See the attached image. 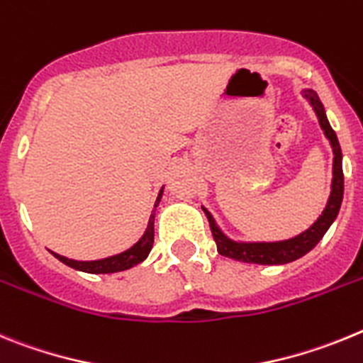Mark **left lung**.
<instances>
[{
  "label": "left lung",
  "instance_id": "1",
  "mask_svg": "<svg viewBox=\"0 0 363 363\" xmlns=\"http://www.w3.org/2000/svg\"><path fill=\"white\" fill-rule=\"evenodd\" d=\"M311 104H313L314 111L318 115V121H320L321 129L325 137L330 140V146H333L334 153V164H333V190H330L329 203H327L325 210L320 216V219L314 223L308 230H305L303 234L296 235L292 239H286V241L279 242H235L230 241L223 232L216 226L212 216L204 210L208 217V223H210V230H212L213 241L217 242V252L220 256L230 257V259L245 261V263H257V264H285L291 263V261L299 259L303 257L307 252L313 250L316 247L320 239L325 235V232L329 230V226L333 225V220L336 219L340 212V206H342L343 199V169H342V150H340V143L336 138L334 129L330 128L329 121H327L325 111H323V106H321L320 99L314 91H307L305 93Z\"/></svg>",
  "mask_w": 363,
  "mask_h": 363
}]
</instances>
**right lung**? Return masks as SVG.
<instances>
[{"mask_svg": "<svg viewBox=\"0 0 363 363\" xmlns=\"http://www.w3.org/2000/svg\"><path fill=\"white\" fill-rule=\"evenodd\" d=\"M160 195H162V190L159 191V197L155 201V206L159 204ZM153 220H155V213H151L150 223H147V228L144 232V235L138 239V242H135L133 247L129 248V250L122 252V254H116V256L106 257V259H99V261H74V259H67L64 256H58L55 254V257H58L62 263H65L71 269L82 270V272H89V274H111V272H121V270H128L135 264H138L140 261H144L150 254L151 247H153Z\"/></svg>", "mask_w": 363, "mask_h": 363, "instance_id": "obj_1", "label": "right lung"}]
</instances>
